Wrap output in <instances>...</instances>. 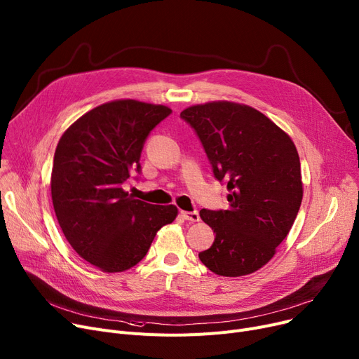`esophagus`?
Segmentation results:
<instances>
[{
  "label": "esophagus",
  "mask_w": 359,
  "mask_h": 359,
  "mask_svg": "<svg viewBox=\"0 0 359 359\" xmlns=\"http://www.w3.org/2000/svg\"><path fill=\"white\" fill-rule=\"evenodd\" d=\"M180 215L186 221H191V222L199 221V212L198 211H180Z\"/></svg>",
  "instance_id": "34e87169"
}]
</instances>
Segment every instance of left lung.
I'll return each mask as SVG.
<instances>
[{
    "instance_id": "1",
    "label": "left lung",
    "mask_w": 359,
    "mask_h": 359,
    "mask_svg": "<svg viewBox=\"0 0 359 359\" xmlns=\"http://www.w3.org/2000/svg\"><path fill=\"white\" fill-rule=\"evenodd\" d=\"M180 118L195 129L214 177L230 192L229 210L199 212L215 233L199 259L221 276L253 273L273 257L303 201L297 148L284 130L246 104H196Z\"/></svg>"
}]
</instances>
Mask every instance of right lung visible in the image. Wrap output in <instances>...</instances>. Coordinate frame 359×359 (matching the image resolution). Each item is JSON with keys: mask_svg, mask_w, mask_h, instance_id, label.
<instances>
[{"mask_svg": "<svg viewBox=\"0 0 359 359\" xmlns=\"http://www.w3.org/2000/svg\"><path fill=\"white\" fill-rule=\"evenodd\" d=\"M172 109L138 100L94 107L61 137L53 156V210L71 248L103 272H123L147 255L175 205H151L122 189L141 172V153Z\"/></svg>", "mask_w": 359, "mask_h": 359, "instance_id": "1", "label": "right lung"}]
</instances>
